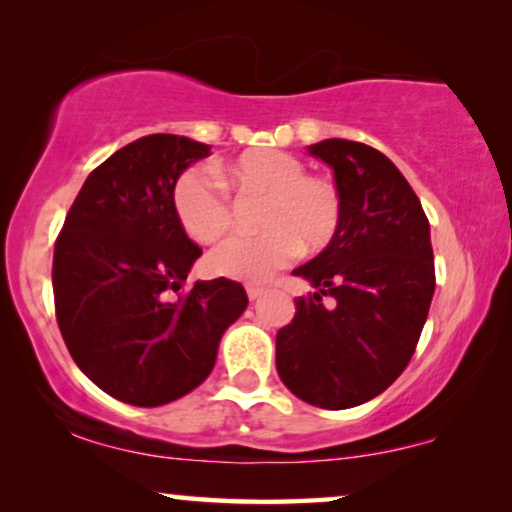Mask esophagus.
<instances>
[{
	"instance_id": "obj_1",
	"label": "esophagus",
	"mask_w": 512,
	"mask_h": 512,
	"mask_svg": "<svg viewBox=\"0 0 512 512\" xmlns=\"http://www.w3.org/2000/svg\"><path fill=\"white\" fill-rule=\"evenodd\" d=\"M265 293V289H261V286H247V296L249 300H258Z\"/></svg>"
}]
</instances>
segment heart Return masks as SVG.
I'll return each instance as SVG.
<instances>
[{
  "label": "heart",
  "instance_id": "heart-1",
  "mask_svg": "<svg viewBox=\"0 0 512 512\" xmlns=\"http://www.w3.org/2000/svg\"><path fill=\"white\" fill-rule=\"evenodd\" d=\"M240 191L268 193L258 216V235H235L216 247L209 268L240 282H265L284 268L298 249L317 251L338 233L340 191L328 179L310 177L303 160L279 149H249L219 167ZM174 212L193 240L216 242L230 228L233 212L223 179L195 165L179 174L172 191Z\"/></svg>",
  "mask_w": 512,
  "mask_h": 512
}]
</instances>
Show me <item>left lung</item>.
Returning a JSON list of instances; mask_svg holds the SVG:
<instances>
[{"mask_svg":"<svg viewBox=\"0 0 512 512\" xmlns=\"http://www.w3.org/2000/svg\"><path fill=\"white\" fill-rule=\"evenodd\" d=\"M307 153L333 170L342 221L293 275L314 286L277 333V373L300 401L326 410L380 396L415 354L429 314L431 228L401 170L373 146L324 139Z\"/></svg>","mask_w":512,"mask_h":512,"instance_id":"1","label":"left lung"}]
</instances>
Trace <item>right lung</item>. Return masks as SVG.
Instances as JSON below:
<instances>
[{
	"label": "right lung",
	"mask_w": 512,
	"mask_h": 512,
	"mask_svg": "<svg viewBox=\"0 0 512 512\" xmlns=\"http://www.w3.org/2000/svg\"><path fill=\"white\" fill-rule=\"evenodd\" d=\"M209 149L165 132L118 149L88 174L55 242V314L69 354L88 380L137 408L205 382L223 333L249 303L226 277L172 298L202 256L172 191Z\"/></svg>",
	"instance_id": "obj_1"
}]
</instances>
